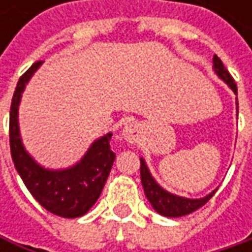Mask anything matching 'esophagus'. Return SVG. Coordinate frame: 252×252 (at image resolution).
Segmentation results:
<instances>
[{"mask_svg":"<svg viewBox=\"0 0 252 252\" xmlns=\"http://www.w3.org/2000/svg\"><path fill=\"white\" fill-rule=\"evenodd\" d=\"M140 126L137 123H128L126 126L123 128V137L126 143L129 144H134L138 141V137H140Z\"/></svg>","mask_w":252,"mask_h":252,"instance_id":"esophagus-1","label":"esophagus"}]
</instances>
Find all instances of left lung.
I'll return each mask as SVG.
<instances>
[{
  "instance_id": "left-lung-1",
  "label": "left lung",
  "mask_w": 252,
  "mask_h": 252,
  "mask_svg": "<svg viewBox=\"0 0 252 252\" xmlns=\"http://www.w3.org/2000/svg\"><path fill=\"white\" fill-rule=\"evenodd\" d=\"M213 70L216 73V76L219 77L223 83H226L227 87L238 94V89L236 84L233 81V78L230 77L229 71L225 68L223 63L220 61V58L218 55L213 57ZM236 109H238V99H236ZM140 176H141V184L144 188V194L147 197V200L150 201L152 207L162 216L166 218H181L185 215H189L192 212H195L197 209H200L201 206H204L216 192V189H213L210 194L200 197V198H187V197H181L172 194L169 191H166L165 188H162L153 175L150 174L146 160L143 158H140Z\"/></svg>"
}]
</instances>
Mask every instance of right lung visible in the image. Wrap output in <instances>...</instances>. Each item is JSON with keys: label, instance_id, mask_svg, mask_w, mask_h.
<instances>
[{"label": "right lung", "instance_id": "add662e5", "mask_svg": "<svg viewBox=\"0 0 252 252\" xmlns=\"http://www.w3.org/2000/svg\"><path fill=\"white\" fill-rule=\"evenodd\" d=\"M43 63H34L20 77L11 100L10 109V149L11 158L30 194L48 212L74 219L86 215L97 201L106 178L115 160L109 141L112 132L96 138L83 158L73 166L64 169H49L37 163L26 150L19 126V106L26 84Z\"/></svg>", "mask_w": 252, "mask_h": 252}]
</instances>
